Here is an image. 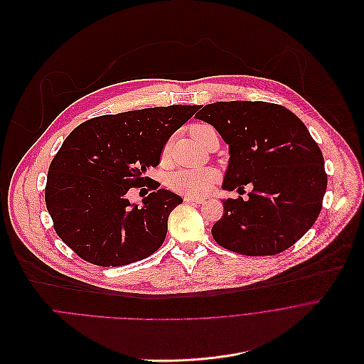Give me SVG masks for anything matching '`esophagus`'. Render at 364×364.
<instances>
[{"instance_id": "34e87169", "label": "esophagus", "mask_w": 364, "mask_h": 364, "mask_svg": "<svg viewBox=\"0 0 364 364\" xmlns=\"http://www.w3.org/2000/svg\"><path fill=\"white\" fill-rule=\"evenodd\" d=\"M185 202H188V203H205L206 200L203 199V198H193V196H186L185 198Z\"/></svg>"}]
</instances>
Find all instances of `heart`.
I'll use <instances>...</instances> for the list:
<instances>
[{"label":"heart","mask_w":364,"mask_h":364,"mask_svg":"<svg viewBox=\"0 0 364 364\" xmlns=\"http://www.w3.org/2000/svg\"><path fill=\"white\" fill-rule=\"evenodd\" d=\"M212 127L208 124H196L192 127V137L200 143L202 136L210 130ZM171 144L168 143L164 148L162 156L166 158L169 154ZM218 179V173L212 168H200V169H181L172 173L168 179V185L172 191L186 195V196H203L210 192L215 182Z\"/></svg>","instance_id":"obj_1"}]
</instances>
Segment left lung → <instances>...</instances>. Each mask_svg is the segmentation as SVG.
Masks as SVG:
<instances>
[{"instance_id":"left-lung-1","label":"left lung","mask_w":364,"mask_h":364,"mask_svg":"<svg viewBox=\"0 0 364 364\" xmlns=\"http://www.w3.org/2000/svg\"><path fill=\"white\" fill-rule=\"evenodd\" d=\"M198 110L195 117L212 124L228 144L223 189L252 185L247 200L223 199L213 240L250 257L294 245L316 223L327 189L324 158L306 124L267 102H216Z\"/></svg>"}]
</instances>
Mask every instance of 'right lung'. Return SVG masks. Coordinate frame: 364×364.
I'll return each mask as SVG.
<instances>
[{
    "mask_svg": "<svg viewBox=\"0 0 364 364\" xmlns=\"http://www.w3.org/2000/svg\"><path fill=\"white\" fill-rule=\"evenodd\" d=\"M198 109L173 105L105 114L65 137L48 168L46 205L67 247L100 267L127 265L159 250L182 198L156 189L146 172L159 165L169 137ZM143 186L151 193L132 204L127 193Z\"/></svg>",
    "mask_w": 364,
    "mask_h": 364,
    "instance_id": "1",
    "label": "right lung"
}]
</instances>
